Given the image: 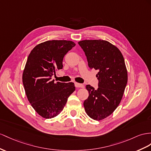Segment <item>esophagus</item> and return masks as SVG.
<instances>
[{"label": "esophagus", "mask_w": 151, "mask_h": 151, "mask_svg": "<svg viewBox=\"0 0 151 151\" xmlns=\"http://www.w3.org/2000/svg\"><path fill=\"white\" fill-rule=\"evenodd\" d=\"M75 87H78V88H83L84 86L83 84L78 83H75Z\"/></svg>", "instance_id": "1"}]
</instances>
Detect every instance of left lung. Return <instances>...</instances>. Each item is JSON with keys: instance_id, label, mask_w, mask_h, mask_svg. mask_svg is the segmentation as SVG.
I'll return each mask as SVG.
<instances>
[{"instance_id": "1", "label": "left lung", "mask_w": 151, "mask_h": 151, "mask_svg": "<svg viewBox=\"0 0 151 151\" xmlns=\"http://www.w3.org/2000/svg\"><path fill=\"white\" fill-rule=\"evenodd\" d=\"M78 43L88 67L99 71L98 89L86 86L88 97L83 103L85 110L91 119L101 121L112 114L121 101L127 82L124 59L119 49L107 41L83 40Z\"/></svg>"}]
</instances>
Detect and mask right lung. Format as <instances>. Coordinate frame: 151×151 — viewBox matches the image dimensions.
<instances>
[{
    "label": "right lung",
    "instance_id": "right-lung-1",
    "mask_svg": "<svg viewBox=\"0 0 151 151\" xmlns=\"http://www.w3.org/2000/svg\"><path fill=\"white\" fill-rule=\"evenodd\" d=\"M75 45L67 40L46 41L37 45L29 55L22 82L30 105L45 119L59 115L75 91L74 83H54L52 80L55 72L63 69L64 55Z\"/></svg>",
    "mask_w": 151,
    "mask_h": 151
}]
</instances>
